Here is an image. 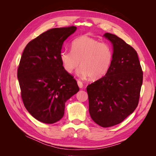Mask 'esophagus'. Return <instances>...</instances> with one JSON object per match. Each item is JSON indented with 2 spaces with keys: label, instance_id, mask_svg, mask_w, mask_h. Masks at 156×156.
<instances>
[{
  "label": "esophagus",
  "instance_id": "1",
  "mask_svg": "<svg viewBox=\"0 0 156 156\" xmlns=\"http://www.w3.org/2000/svg\"><path fill=\"white\" fill-rule=\"evenodd\" d=\"M77 84H78V86H79V88H83V83L81 81H77Z\"/></svg>",
  "mask_w": 156,
  "mask_h": 156
}]
</instances>
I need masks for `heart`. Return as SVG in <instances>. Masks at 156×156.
Here are the masks:
<instances>
[{
    "mask_svg": "<svg viewBox=\"0 0 156 156\" xmlns=\"http://www.w3.org/2000/svg\"><path fill=\"white\" fill-rule=\"evenodd\" d=\"M60 60L68 73H72L81 63L77 75L82 77H90L93 80L103 77L109 71L113 59L111 46L105 42L82 36L72 43V50L63 49Z\"/></svg>",
    "mask_w": 156,
    "mask_h": 156,
    "instance_id": "1",
    "label": "heart"
}]
</instances>
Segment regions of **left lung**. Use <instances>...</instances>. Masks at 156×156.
Masks as SVG:
<instances>
[{
    "instance_id": "1",
    "label": "left lung",
    "mask_w": 156,
    "mask_h": 156,
    "mask_svg": "<svg viewBox=\"0 0 156 156\" xmlns=\"http://www.w3.org/2000/svg\"><path fill=\"white\" fill-rule=\"evenodd\" d=\"M103 36L112 45L111 67L87 90L92 119L107 127L121 123L135 110L143 74L137 53L131 46L115 34L105 33Z\"/></svg>"
}]
</instances>
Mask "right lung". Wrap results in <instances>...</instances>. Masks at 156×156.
<instances>
[{
    "mask_svg": "<svg viewBox=\"0 0 156 156\" xmlns=\"http://www.w3.org/2000/svg\"><path fill=\"white\" fill-rule=\"evenodd\" d=\"M76 27L55 28L30 41L17 69L21 98L27 110L40 122L53 124L64 115L65 103L79 88L60 60L64 41Z\"/></svg>",
    "mask_w": 156,
    "mask_h": 156,
    "instance_id": "right-lung-1",
    "label": "right lung"
}]
</instances>
